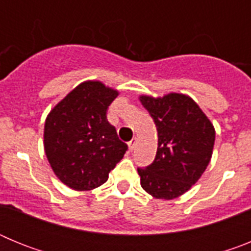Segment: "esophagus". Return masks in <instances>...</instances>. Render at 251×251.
I'll return each mask as SVG.
<instances>
[{
    "mask_svg": "<svg viewBox=\"0 0 251 251\" xmlns=\"http://www.w3.org/2000/svg\"><path fill=\"white\" fill-rule=\"evenodd\" d=\"M136 146H137V139L136 138H133L132 141L128 142V148H129L130 152H132V151L136 148Z\"/></svg>",
    "mask_w": 251,
    "mask_h": 251,
    "instance_id": "esophagus-1",
    "label": "esophagus"
}]
</instances>
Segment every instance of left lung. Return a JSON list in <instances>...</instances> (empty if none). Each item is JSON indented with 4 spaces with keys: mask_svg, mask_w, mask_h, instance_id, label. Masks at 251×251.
I'll list each match as a JSON object with an SVG mask.
<instances>
[{
    "mask_svg": "<svg viewBox=\"0 0 251 251\" xmlns=\"http://www.w3.org/2000/svg\"><path fill=\"white\" fill-rule=\"evenodd\" d=\"M158 133L152 165L138 168L141 186L154 199L172 200L187 192L210 163L215 128L196 101L186 94L141 95Z\"/></svg>",
    "mask_w": 251,
    "mask_h": 251,
    "instance_id": "1",
    "label": "left lung"
}]
</instances>
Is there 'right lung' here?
<instances>
[{"label": "right lung", "mask_w": 251, "mask_h": 251, "mask_svg": "<svg viewBox=\"0 0 251 251\" xmlns=\"http://www.w3.org/2000/svg\"><path fill=\"white\" fill-rule=\"evenodd\" d=\"M118 94L99 80L83 81L46 117L45 154L68 187L89 191L101 186L128 150L106 121V109Z\"/></svg>", "instance_id": "add662e5"}]
</instances>
